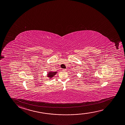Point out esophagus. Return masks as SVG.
I'll return each mask as SVG.
<instances>
[{"mask_svg":"<svg viewBox=\"0 0 125 125\" xmlns=\"http://www.w3.org/2000/svg\"><path fill=\"white\" fill-rule=\"evenodd\" d=\"M62 70L63 71V72H66L67 70L66 69H63Z\"/></svg>","mask_w":125,"mask_h":125,"instance_id":"1","label":"esophagus"}]
</instances>
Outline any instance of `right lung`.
<instances>
[{
  "mask_svg": "<svg viewBox=\"0 0 125 125\" xmlns=\"http://www.w3.org/2000/svg\"><path fill=\"white\" fill-rule=\"evenodd\" d=\"M57 73V72H50L47 74V77L49 78V79H51L52 78H53L56 74Z\"/></svg>",
  "mask_w": 125,
  "mask_h": 125,
  "instance_id": "1",
  "label": "right lung"
}]
</instances>
